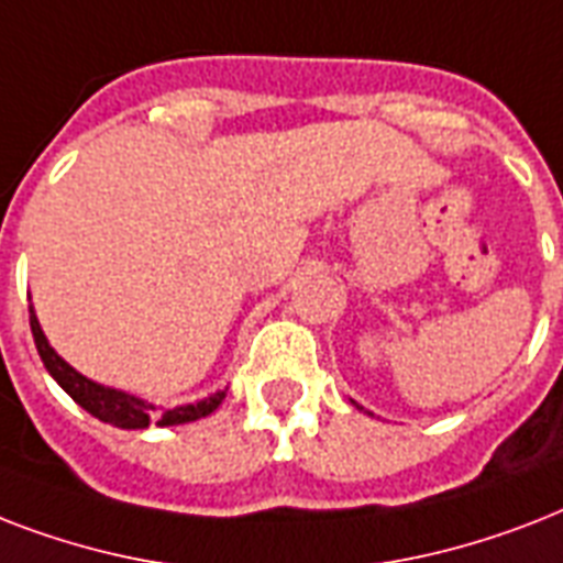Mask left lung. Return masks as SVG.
Instances as JSON below:
<instances>
[{"label":"left lung","instance_id":"8db88e82","mask_svg":"<svg viewBox=\"0 0 563 563\" xmlns=\"http://www.w3.org/2000/svg\"><path fill=\"white\" fill-rule=\"evenodd\" d=\"M356 409H362V406H360V402H356Z\"/></svg>","mask_w":563,"mask_h":563}]
</instances>
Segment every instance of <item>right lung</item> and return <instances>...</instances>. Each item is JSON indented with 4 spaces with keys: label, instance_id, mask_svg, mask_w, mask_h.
<instances>
[{
    "label": "right lung",
    "instance_id": "add662e5",
    "mask_svg": "<svg viewBox=\"0 0 563 563\" xmlns=\"http://www.w3.org/2000/svg\"><path fill=\"white\" fill-rule=\"evenodd\" d=\"M31 316V335H34V344H37V353L46 371L55 376V383L64 388L69 397H73L81 409H87L92 418L104 420L110 427L119 429H148L152 423L157 427H178V423H189V420L207 418L212 411L219 409L221 400H224V394L228 388H219L210 397H203V400L187 402V406H175V409L161 411L154 402L143 400V397H136V394L119 391V388H110V385L92 383L84 374L64 362L55 353V347L48 344L46 333H43V327H40L37 316H34V307H29Z\"/></svg>",
    "mask_w": 563,
    "mask_h": 563
}]
</instances>
